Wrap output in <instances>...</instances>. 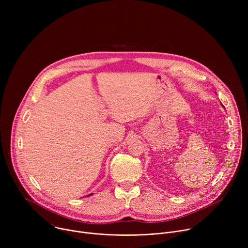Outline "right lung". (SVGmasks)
I'll return each mask as SVG.
<instances>
[{
  "label": "right lung",
  "mask_w": 248,
  "mask_h": 248,
  "mask_svg": "<svg viewBox=\"0 0 248 248\" xmlns=\"http://www.w3.org/2000/svg\"><path fill=\"white\" fill-rule=\"evenodd\" d=\"M90 195H92V193H91V194H89V196H90Z\"/></svg>",
  "instance_id": "1"
}]
</instances>
